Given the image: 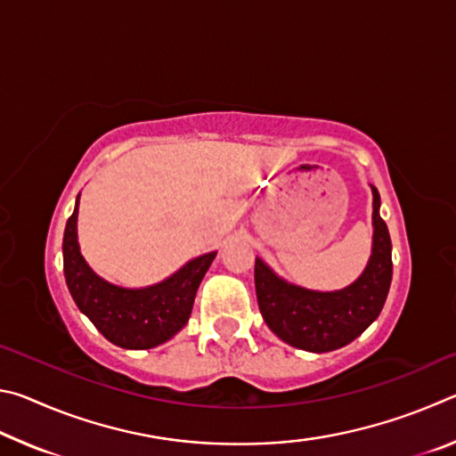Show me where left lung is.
Segmentation results:
<instances>
[{
	"label": "left lung",
	"mask_w": 456,
	"mask_h": 456,
	"mask_svg": "<svg viewBox=\"0 0 456 456\" xmlns=\"http://www.w3.org/2000/svg\"><path fill=\"white\" fill-rule=\"evenodd\" d=\"M372 227V253L364 272L342 289L318 291L289 283L256 257L259 312L277 338L305 352H331L354 342L380 315L392 281V243L376 187Z\"/></svg>",
	"instance_id": "left-lung-1"
}]
</instances>
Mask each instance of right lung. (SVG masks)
<instances>
[{
    "instance_id": "1",
    "label": "right lung",
    "mask_w": 456,
    "mask_h": 456,
    "mask_svg": "<svg viewBox=\"0 0 456 456\" xmlns=\"http://www.w3.org/2000/svg\"><path fill=\"white\" fill-rule=\"evenodd\" d=\"M78 205L64 229V275L78 310L94 323L108 342L126 350H149L165 344L191 318L200 281L217 251L184 264L167 280L146 288H122L94 273L80 253Z\"/></svg>"
}]
</instances>
